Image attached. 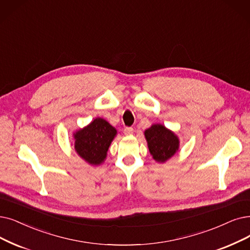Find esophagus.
I'll return each instance as SVG.
<instances>
[{
  "label": "esophagus",
  "instance_id": "1",
  "mask_svg": "<svg viewBox=\"0 0 250 250\" xmlns=\"http://www.w3.org/2000/svg\"><path fill=\"white\" fill-rule=\"evenodd\" d=\"M133 131H134V129L132 127H125V129H124V133L126 135H131L133 133Z\"/></svg>",
  "mask_w": 250,
  "mask_h": 250
}]
</instances>
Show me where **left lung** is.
I'll use <instances>...</instances> for the list:
<instances>
[{"mask_svg": "<svg viewBox=\"0 0 250 250\" xmlns=\"http://www.w3.org/2000/svg\"><path fill=\"white\" fill-rule=\"evenodd\" d=\"M145 136L149 153L158 162H165L178 149L177 136L161 124H155L146 129Z\"/></svg>", "mask_w": 250, "mask_h": 250, "instance_id": "1", "label": "left lung"}]
</instances>
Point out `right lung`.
Segmentation results:
<instances>
[{"mask_svg":"<svg viewBox=\"0 0 250 250\" xmlns=\"http://www.w3.org/2000/svg\"><path fill=\"white\" fill-rule=\"evenodd\" d=\"M116 133V129L105 120L96 118L75 134V149L85 161L98 165L104 162Z\"/></svg>","mask_w":250,"mask_h":250,"instance_id":"add662e5","label":"right lung"}]
</instances>
